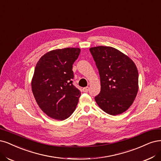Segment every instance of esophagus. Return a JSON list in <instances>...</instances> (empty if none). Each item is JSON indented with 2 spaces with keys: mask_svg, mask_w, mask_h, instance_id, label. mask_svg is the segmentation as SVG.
I'll use <instances>...</instances> for the list:
<instances>
[{
  "mask_svg": "<svg viewBox=\"0 0 161 161\" xmlns=\"http://www.w3.org/2000/svg\"><path fill=\"white\" fill-rule=\"evenodd\" d=\"M82 91H83V92H88V91H89V87L86 86V87L83 88H82Z\"/></svg>",
  "mask_w": 161,
  "mask_h": 161,
  "instance_id": "1",
  "label": "esophagus"
}]
</instances>
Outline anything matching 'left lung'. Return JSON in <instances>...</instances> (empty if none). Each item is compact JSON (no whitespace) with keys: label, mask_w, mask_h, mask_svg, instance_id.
Masks as SVG:
<instances>
[{"label":"left lung","mask_w":161,"mask_h":161,"mask_svg":"<svg viewBox=\"0 0 161 161\" xmlns=\"http://www.w3.org/2000/svg\"><path fill=\"white\" fill-rule=\"evenodd\" d=\"M101 79V92L95 97L103 111L110 115L124 113L133 103L138 90V73L134 62L111 47H92Z\"/></svg>","instance_id":"obj_1"}]
</instances>
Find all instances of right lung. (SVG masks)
<instances>
[{
	"instance_id": "obj_1",
	"label": "right lung",
	"mask_w": 161,
	"mask_h": 161,
	"mask_svg": "<svg viewBox=\"0 0 161 161\" xmlns=\"http://www.w3.org/2000/svg\"><path fill=\"white\" fill-rule=\"evenodd\" d=\"M80 53L79 48L53 50L44 54L35 66L32 93L49 117L63 120L76 109L80 91L73 84V64Z\"/></svg>"
}]
</instances>
